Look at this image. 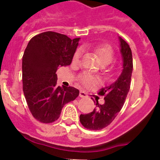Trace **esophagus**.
<instances>
[{"label":"esophagus","mask_w":160,"mask_h":160,"mask_svg":"<svg viewBox=\"0 0 160 160\" xmlns=\"http://www.w3.org/2000/svg\"><path fill=\"white\" fill-rule=\"evenodd\" d=\"M79 96L81 98H87V93H86L85 91H80V93H79Z\"/></svg>","instance_id":"1"}]
</instances>
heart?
Returning a JSON list of instances; mask_svg holds the SVG:
<instances>
[{
    "instance_id": "b5f03b06",
    "label": "heart",
    "mask_w": 160,
    "mask_h": 160,
    "mask_svg": "<svg viewBox=\"0 0 160 160\" xmlns=\"http://www.w3.org/2000/svg\"><path fill=\"white\" fill-rule=\"evenodd\" d=\"M90 49L97 56L100 63L103 66L110 64L114 58V50L111 46L107 45V44H101V45L93 46L90 48ZM81 55L82 50L80 49H78L73 55V62H78L81 58ZM80 82L86 87H92L96 84L97 79L90 74L84 73L80 76Z\"/></svg>"
}]
</instances>
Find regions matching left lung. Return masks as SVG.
<instances>
[{
  "label": "left lung",
  "mask_w": 160,
  "mask_h": 160,
  "mask_svg": "<svg viewBox=\"0 0 160 160\" xmlns=\"http://www.w3.org/2000/svg\"><path fill=\"white\" fill-rule=\"evenodd\" d=\"M119 42L122 73L114 82L102 88L98 92L99 95L104 96V103L101 105L96 100V108L92 112L80 115V122L87 129L98 131L110 125L121 111L129 92L133 70L132 53L129 45L120 37Z\"/></svg>",
  "instance_id": "obj_1"
}]
</instances>
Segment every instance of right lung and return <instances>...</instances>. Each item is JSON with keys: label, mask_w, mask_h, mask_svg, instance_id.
<instances>
[{"label": "right lung", "mask_w": 160, "mask_h": 160, "mask_svg": "<svg viewBox=\"0 0 160 160\" xmlns=\"http://www.w3.org/2000/svg\"><path fill=\"white\" fill-rule=\"evenodd\" d=\"M79 40L48 31L28 43L22 58L23 92L31 114L41 122L56 121L65 104L78 96L74 87H58L56 72L70 65Z\"/></svg>", "instance_id": "right-lung-1"}]
</instances>
